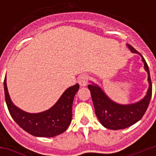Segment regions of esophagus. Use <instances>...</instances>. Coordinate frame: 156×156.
<instances>
[{
	"label": "esophagus",
	"mask_w": 156,
	"mask_h": 156,
	"mask_svg": "<svg viewBox=\"0 0 156 156\" xmlns=\"http://www.w3.org/2000/svg\"><path fill=\"white\" fill-rule=\"evenodd\" d=\"M88 83V74H82L79 78H78V83L81 87L87 86Z\"/></svg>",
	"instance_id": "1"
}]
</instances>
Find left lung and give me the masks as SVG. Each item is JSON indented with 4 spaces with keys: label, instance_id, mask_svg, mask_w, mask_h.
I'll use <instances>...</instances> for the list:
<instances>
[{
    "label": "left lung",
    "instance_id": "8db88e82",
    "mask_svg": "<svg viewBox=\"0 0 156 156\" xmlns=\"http://www.w3.org/2000/svg\"><path fill=\"white\" fill-rule=\"evenodd\" d=\"M127 46L130 49V51L133 52H138L132 46L128 43ZM141 58L144 62V69L148 73V81L150 84L147 94L141 101L133 105H118L111 101L98 86L95 84H89L88 86L94 105L95 114L99 122L107 129L116 130L129 127L141 119V118L144 116V113L147 110L152 96V83L149 67L143 56H141Z\"/></svg>",
    "mask_w": 156,
    "mask_h": 156
}]
</instances>
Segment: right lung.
<instances>
[{"label":"right lung","instance_id":"add662e5","mask_svg":"<svg viewBox=\"0 0 156 156\" xmlns=\"http://www.w3.org/2000/svg\"><path fill=\"white\" fill-rule=\"evenodd\" d=\"M4 89L9 113L20 127L34 136L53 137L63 133L71 123L73 102L79 89V84L77 83L68 88L53 107L38 114L26 113L12 104L6 87L5 78Z\"/></svg>","mask_w":156,"mask_h":156}]
</instances>
